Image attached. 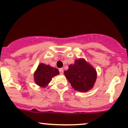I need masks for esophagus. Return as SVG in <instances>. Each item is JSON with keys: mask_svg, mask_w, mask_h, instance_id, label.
<instances>
[{"mask_svg": "<svg viewBox=\"0 0 128 128\" xmlns=\"http://www.w3.org/2000/svg\"><path fill=\"white\" fill-rule=\"evenodd\" d=\"M59 72H60V74H63V73H64V70H63V69L60 68V69H59Z\"/></svg>", "mask_w": 128, "mask_h": 128, "instance_id": "esophagus-1", "label": "esophagus"}]
</instances>
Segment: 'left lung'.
Returning <instances> with one entry per match:
<instances>
[{
    "label": "left lung",
    "instance_id": "1",
    "mask_svg": "<svg viewBox=\"0 0 128 128\" xmlns=\"http://www.w3.org/2000/svg\"><path fill=\"white\" fill-rule=\"evenodd\" d=\"M64 74L74 90L80 92L92 88L96 79V70L84 59H76Z\"/></svg>",
    "mask_w": 128,
    "mask_h": 128
}]
</instances>
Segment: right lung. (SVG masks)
Returning <instances> with one entry per match:
<instances>
[{
  "label": "right lung",
  "instance_id": "right-lung-1",
  "mask_svg": "<svg viewBox=\"0 0 128 128\" xmlns=\"http://www.w3.org/2000/svg\"><path fill=\"white\" fill-rule=\"evenodd\" d=\"M59 74L58 69L41 63L34 74V82L40 87H45L51 82L52 77L59 75Z\"/></svg>",
  "mask_w": 128,
  "mask_h": 128
}]
</instances>
